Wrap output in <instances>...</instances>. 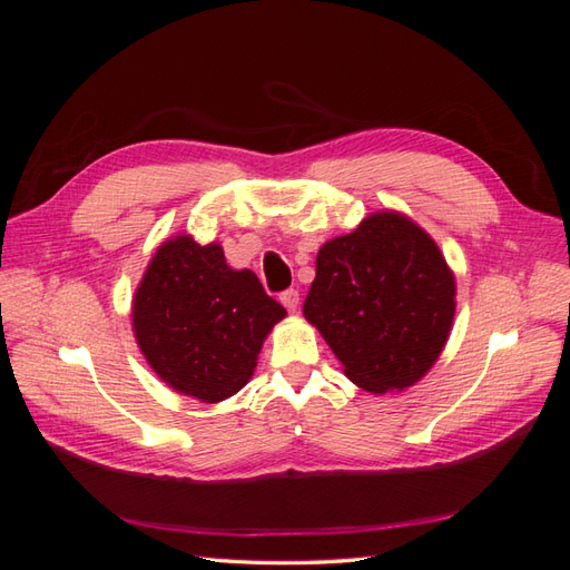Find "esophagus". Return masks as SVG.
I'll return each instance as SVG.
<instances>
[{"label": "esophagus", "instance_id": "esophagus-1", "mask_svg": "<svg viewBox=\"0 0 570 570\" xmlns=\"http://www.w3.org/2000/svg\"><path fill=\"white\" fill-rule=\"evenodd\" d=\"M281 302H283V306L287 308L289 314H295L297 308H299V292L297 289H285L283 295H281Z\"/></svg>", "mask_w": 570, "mask_h": 570}]
</instances>
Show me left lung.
Masks as SVG:
<instances>
[{
  "label": "left lung",
  "mask_w": 570,
  "mask_h": 570,
  "mask_svg": "<svg viewBox=\"0 0 570 570\" xmlns=\"http://www.w3.org/2000/svg\"><path fill=\"white\" fill-rule=\"evenodd\" d=\"M302 312L354 385L402 392L435 366L450 340L456 278L419 223L383 209L318 249Z\"/></svg>",
  "instance_id": "obj_1"
}]
</instances>
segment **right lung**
Instances as JSON below:
<instances>
[{"instance_id":"obj_1","label":"right lung","mask_w":570,"mask_h":570,"mask_svg":"<svg viewBox=\"0 0 570 570\" xmlns=\"http://www.w3.org/2000/svg\"><path fill=\"white\" fill-rule=\"evenodd\" d=\"M132 333L149 368L185 396L218 404L254 375L264 340L287 312L218 243L180 233L154 252L132 295Z\"/></svg>"}]
</instances>
